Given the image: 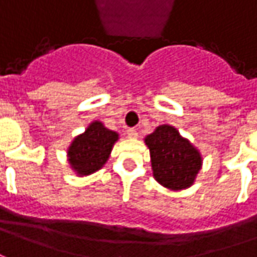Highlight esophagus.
Masks as SVG:
<instances>
[{
  "label": "esophagus",
  "mask_w": 257,
  "mask_h": 257,
  "mask_svg": "<svg viewBox=\"0 0 257 257\" xmlns=\"http://www.w3.org/2000/svg\"><path fill=\"white\" fill-rule=\"evenodd\" d=\"M126 135H128V138H131V139H136L138 138V132L134 128L126 129Z\"/></svg>",
  "instance_id": "34e87169"
}]
</instances>
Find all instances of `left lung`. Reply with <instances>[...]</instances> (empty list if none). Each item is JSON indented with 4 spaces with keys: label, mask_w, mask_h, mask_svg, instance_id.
Listing matches in <instances>:
<instances>
[{
    "label": "left lung",
    "mask_w": 257,
    "mask_h": 257,
    "mask_svg": "<svg viewBox=\"0 0 257 257\" xmlns=\"http://www.w3.org/2000/svg\"><path fill=\"white\" fill-rule=\"evenodd\" d=\"M153 177L171 191H182L193 185L202 168V156L188 139L171 125H160L147 135Z\"/></svg>",
    "instance_id": "left-lung-1"
}]
</instances>
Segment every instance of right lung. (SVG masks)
Wrapping results in <instances>:
<instances>
[{"label": "right lung", "mask_w": 257, "mask_h": 257, "mask_svg": "<svg viewBox=\"0 0 257 257\" xmlns=\"http://www.w3.org/2000/svg\"><path fill=\"white\" fill-rule=\"evenodd\" d=\"M116 141V132L107 129L100 121H93L68 147V161L73 171L80 177L98 171L107 163Z\"/></svg>", "instance_id": "right-lung-1"}]
</instances>
